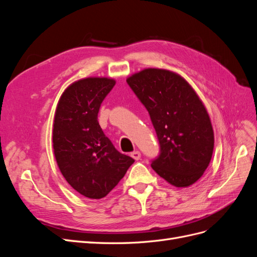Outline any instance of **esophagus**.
<instances>
[{"instance_id":"obj_1","label":"esophagus","mask_w":257,"mask_h":257,"mask_svg":"<svg viewBox=\"0 0 257 257\" xmlns=\"http://www.w3.org/2000/svg\"><path fill=\"white\" fill-rule=\"evenodd\" d=\"M131 157L133 158L134 160L138 161L139 159H141V152H139V151H134V152H132V153H131Z\"/></svg>"}]
</instances>
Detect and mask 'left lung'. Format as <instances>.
<instances>
[{
    "instance_id": "obj_1",
    "label": "left lung",
    "mask_w": 257,
    "mask_h": 257,
    "mask_svg": "<svg viewBox=\"0 0 257 257\" xmlns=\"http://www.w3.org/2000/svg\"><path fill=\"white\" fill-rule=\"evenodd\" d=\"M149 112L160 153L151 166L177 188L195 183L212 158L214 136L209 114L193 88L166 69L146 68L126 79Z\"/></svg>"
}]
</instances>
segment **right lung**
I'll return each mask as SVG.
<instances>
[{
    "label": "right lung",
    "instance_id": "obj_1",
    "mask_svg": "<svg viewBox=\"0 0 257 257\" xmlns=\"http://www.w3.org/2000/svg\"><path fill=\"white\" fill-rule=\"evenodd\" d=\"M114 84L113 79L94 77L72 83L54 115L58 166L68 184L88 198L105 197L135 162L115 149L97 121L100 104Z\"/></svg>",
    "mask_w": 257,
    "mask_h": 257
}]
</instances>
